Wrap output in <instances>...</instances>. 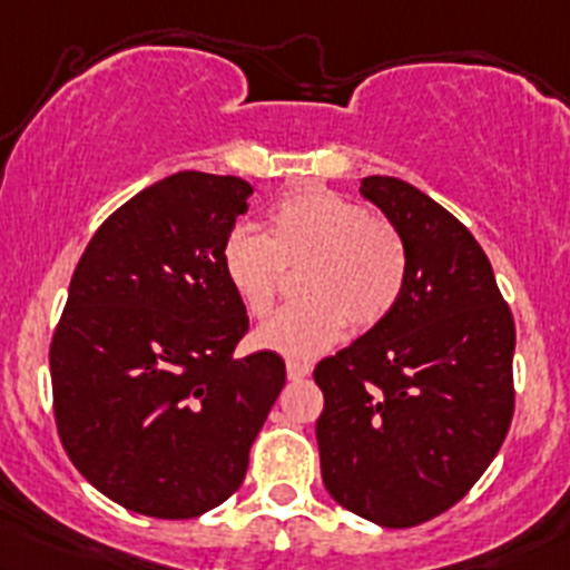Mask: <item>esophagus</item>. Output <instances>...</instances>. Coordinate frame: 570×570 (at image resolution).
Wrapping results in <instances>:
<instances>
[{
    "label": "esophagus",
    "instance_id": "1",
    "mask_svg": "<svg viewBox=\"0 0 570 570\" xmlns=\"http://www.w3.org/2000/svg\"><path fill=\"white\" fill-rule=\"evenodd\" d=\"M286 376L289 381H303L311 376V365L308 362H299V360H289L286 362Z\"/></svg>",
    "mask_w": 570,
    "mask_h": 570
}]
</instances>
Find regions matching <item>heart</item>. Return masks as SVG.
Masks as SVG:
<instances>
[{"label": "heart", "instance_id": "b5f03b06", "mask_svg": "<svg viewBox=\"0 0 570 570\" xmlns=\"http://www.w3.org/2000/svg\"><path fill=\"white\" fill-rule=\"evenodd\" d=\"M229 286L254 318H265L286 289V271H303L299 295L256 330L254 343L308 360L333 348L352 324L379 327L403 297L409 252L386 218L333 189H305L267 216V237L235 227L222 246Z\"/></svg>", "mask_w": 570, "mask_h": 570}]
</instances>
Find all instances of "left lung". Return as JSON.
Listing matches in <instances>:
<instances>
[{
	"label": "left lung",
	"mask_w": 570,
	"mask_h": 570,
	"mask_svg": "<svg viewBox=\"0 0 570 570\" xmlns=\"http://www.w3.org/2000/svg\"><path fill=\"white\" fill-rule=\"evenodd\" d=\"M362 194L403 235L409 278L379 327L316 365L322 479L343 509L414 528L481 479L514 416V316L465 224L390 175Z\"/></svg>",
	"instance_id": "obj_1"
}]
</instances>
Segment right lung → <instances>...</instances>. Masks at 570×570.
<instances>
[{
	"instance_id": "1",
	"label": "right lung",
	"mask_w": 570,
	"mask_h": 570,
	"mask_svg": "<svg viewBox=\"0 0 570 570\" xmlns=\"http://www.w3.org/2000/svg\"><path fill=\"white\" fill-rule=\"evenodd\" d=\"M252 194L235 175L175 173L105 218L72 273L51 337L56 430L135 514L224 503L286 384L275 352L235 356L248 316L222 246Z\"/></svg>"
}]
</instances>
